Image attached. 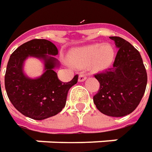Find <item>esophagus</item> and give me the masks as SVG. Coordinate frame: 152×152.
<instances>
[{
	"label": "esophagus",
	"instance_id": "obj_1",
	"mask_svg": "<svg viewBox=\"0 0 152 152\" xmlns=\"http://www.w3.org/2000/svg\"><path fill=\"white\" fill-rule=\"evenodd\" d=\"M86 79H87V77H86L85 74H80L79 76V82H83Z\"/></svg>",
	"mask_w": 152,
	"mask_h": 152
}]
</instances>
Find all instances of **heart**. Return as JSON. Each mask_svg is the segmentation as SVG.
Returning <instances> with one entry per match:
<instances>
[{
  "instance_id": "b5f03b06",
  "label": "heart",
  "mask_w": 152,
  "mask_h": 152,
  "mask_svg": "<svg viewBox=\"0 0 152 152\" xmlns=\"http://www.w3.org/2000/svg\"><path fill=\"white\" fill-rule=\"evenodd\" d=\"M115 56L113 47L109 44H91L73 49L68 61L73 67L85 68L90 65L93 71H102L111 66Z\"/></svg>"
}]
</instances>
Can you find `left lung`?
Here are the masks:
<instances>
[{
	"mask_svg": "<svg viewBox=\"0 0 152 152\" xmlns=\"http://www.w3.org/2000/svg\"><path fill=\"white\" fill-rule=\"evenodd\" d=\"M118 48L113 66L95 78L100 90L93 97L96 108L110 117L131 113L141 101L147 84V73L141 56L123 38L110 37Z\"/></svg>",
	"mask_w": 152,
	"mask_h": 152,
	"instance_id": "8db88e82",
	"label": "left lung"
}]
</instances>
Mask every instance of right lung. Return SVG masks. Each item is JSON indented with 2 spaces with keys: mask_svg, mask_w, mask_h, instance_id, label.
<instances>
[{
  "mask_svg": "<svg viewBox=\"0 0 152 152\" xmlns=\"http://www.w3.org/2000/svg\"><path fill=\"white\" fill-rule=\"evenodd\" d=\"M57 54L52 42L34 39L18 47L10 56L5 74L6 91L14 107L28 118L43 120L59 113L66 105L69 89L78 82V75L68 83L58 79L55 68L60 63L54 56ZM28 56L44 63V73L36 79L23 73V64Z\"/></svg>",
  "mask_w": 152,
  "mask_h": 152,
  "instance_id": "right-lung-1",
  "label": "right lung"
}]
</instances>
